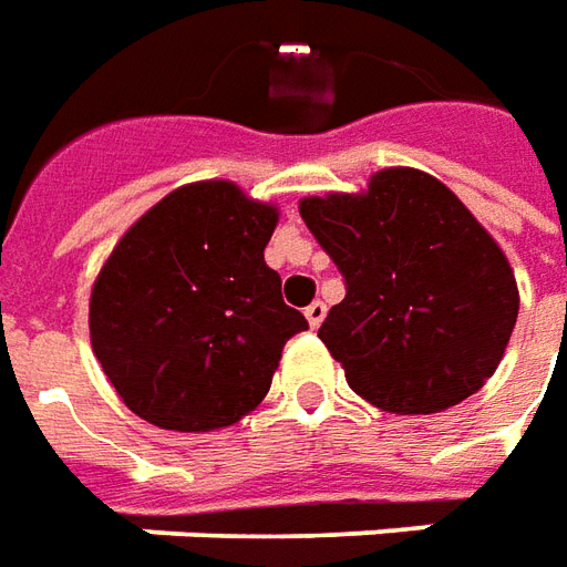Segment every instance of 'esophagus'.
I'll return each mask as SVG.
<instances>
[{
    "mask_svg": "<svg viewBox=\"0 0 567 567\" xmlns=\"http://www.w3.org/2000/svg\"><path fill=\"white\" fill-rule=\"evenodd\" d=\"M305 317H308V323H311V329H317L320 323H323V317H327V305L323 302H311L308 308H305Z\"/></svg>",
    "mask_w": 567,
    "mask_h": 567,
    "instance_id": "1",
    "label": "esophagus"
}]
</instances>
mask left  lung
<instances>
[{"label":"left lung","mask_w":567,"mask_h":567,"mask_svg":"<svg viewBox=\"0 0 567 567\" xmlns=\"http://www.w3.org/2000/svg\"><path fill=\"white\" fill-rule=\"evenodd\" d=\"M344 277L320 341L363 400L431 415L495 375L519 315L507 256L452 188L388 167L367 192L299 200Z\"/></svg>","instance_id":"1"}]
</instances>
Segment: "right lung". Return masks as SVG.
<instances>
[{
    "instance_id": "obj_1",
    "label": "right lung",
    "mask_w": 567,
    "mask_h": 567,
    "mask_svg": "<svg viewBox=\"0 0 567 567\" xmlns=\"http://www.w3.org/2000/svg\"><path fill=\"white\" fill-rule=\"evenodd\" d=\"M277 207L228 179L171 192L124 231L91 290V344L124 405L155 427L219 431L262 403L308 329L265 265Z\"/></svg>"
}]
</instances>
